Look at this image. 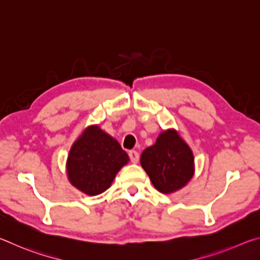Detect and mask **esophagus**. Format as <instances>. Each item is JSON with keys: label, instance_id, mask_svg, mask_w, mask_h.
Wrapping results in <instances>:
<instances>
[{"label": "esophagus", "instance_id": "34e87169", "mask_svg": "<svg viewBox=\"0 0 260 260\" xmlns=\"http://www.w3.org/2000/svg\"><path fill=\"white\" fill-rule=\"evenodd\" d=\"M128 156L131 158V161L133 162V164H136V162L139 161V153L136 152L135 150H132L128 152Z\"/></svg>", "mask_w": 260, "mask_h": 260}]
</instances>
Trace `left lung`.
Here are the masks:
<instances>
[{
	"label": "left lung",
	"mask_w": 260,
	"mask_h": 260,
	"mask_svg": "<svg viewBox=\"0 0 260 260\" xmlns=\"http://www.w3.org/2000/svg\"><path fill=\"white\" fill-rule=\"evenodd\" d=\"M193 153L174 128L162 131L141 155V166L158 191L172 193L187 186L195 173Z\"/></svg>",
	"instance_id": "1"
}]
</instances>
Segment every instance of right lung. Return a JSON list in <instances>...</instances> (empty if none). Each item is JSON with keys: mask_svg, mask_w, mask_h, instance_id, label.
Instances as JSON below:
<instances>
[{"mask_svg": "<svg viewBox=\"0 0 260 260\" xmlns=\"http://www.w3.org/2000/svg\"><path fill=\"white\" fill-rule=\"evenodd\" d=\"M129 161L118 141L99 125L87 126L74 141L67 159L70 183L88 196L111 186L117 173Z\"/></svg>", "mask_w": 260, "mask_h": 260, "instance_id": "add662e5", "label": "right lung"}]
</instances>
